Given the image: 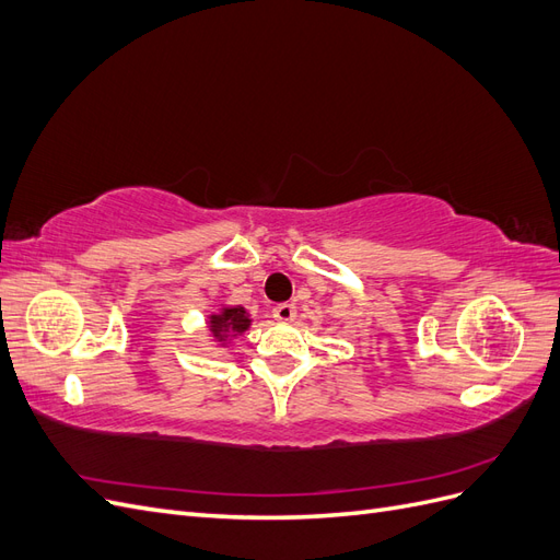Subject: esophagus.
<instances>
[{
	"label": "esophagus",
	"mask_w": 560,
	"mask_h": 560,
	"mask_svg": "<svg viewBox=\"0 0 560 560\" xmlns=\"http://www.w3.org/2000/svg\"><path fill=\"white\" fill-rule=\"evenodd\" d=\"M273 317L278 322H292L296 317V306L294 303H278V306L273 308Z\"/></svg>",
	"instance_id": "esophagus-1"
}]
</instances>
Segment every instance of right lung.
<instances>
[{
  "label": "right lung",
  "instance_id": "add662e5",
  "mask_svg": "<svg viewBox=\"0 0 560 560\" xmlns=\"http://www.w3.org/2000/svg\"><path fill=\"white\" fill-rule=\"evenodd\" d=\"M212 334L217 338H224L226 331H233V334H241L249 327V317L245 313V308H226L222 315H212Z\"/></svg>",
  "mask_w": 560,
  "mask_h": 560
}]
</instances>
